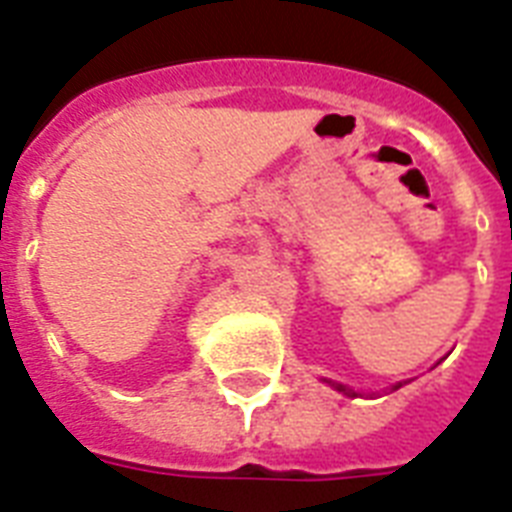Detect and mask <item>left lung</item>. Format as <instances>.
Instances as JSON below:
<instances>
[{
    "instance_id": "8db88e82",
    "label": "left lung",
    "mask_w": 512,
    "mask_h": 512,
    "mask_svg": "<svg viewBox=\"0 0 512 512\" xmlns=\"http://www.w3.org/2000/svg\"><path fill=\"white\" fill-rule=\"evenodd\" d=\"M396 388H401V385H396ZM337 390H345V388H342V385H337ZM345 393H348V396H356L353 390H345Z\"/></svg>"
}]
</instances>
